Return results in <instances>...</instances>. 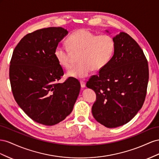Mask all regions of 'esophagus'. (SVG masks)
Returning <instances> with one entry per match:
<instances>
[{
	"instance_id": "1",
	"label": "esophagus",
	"mask_w": 159,
	"mask_h": 159,
	"mask_svg": "<svg viewBox=\"0 0 159 159\" xmlns=\"http://www.w3.org/2000/svg\"><path fill=\"white\" fill-rule=\"evenodd\" d=\"M80 86H81V88H84L85 87H86V84H85V83L84 82V81H83V80H81L80 82Z\"/></svg>"
}]
</instances>
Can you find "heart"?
I'll use <instances>...</instances> for the list:
<instances>
[{
	"instance_id": "obj_1",
	"label": "heart",
	"mask_w": 159,
	"mask_h": 159,
	"mask_svg": "<svg viewBox=\"0 0 159 159\" xmlns=\"http://www.w3.org/2000/svg\"><path fill=\"white\" fill-rule=\"evenodd\" d=\"M66 43L69 49L57 46L54 49V55L58 64L69 69L73 65L71 52H80V63L67 72L68 76L75 79H84L93 70L102 69L109 62L115 51V40L111 36H97L84 29L72 33L67 39Z\"/></svg>"
}]
</instances>
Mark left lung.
Masks as SVG:
<instances>
[{"label":"left lung","instance_id":"obj_1","mask_svg":"<svg viewBox=\"0 0 159 159\" xmlns=\"http://www.w3.org/2000/svg\"><path fill=\"white\" fill-rule=\"evenodd\" d=\"M112 38L115 51L111 61L87 83L97 94L93 115L107 128L124 125L137 114L148 81V62L137 43L123 32Z\"/></svg>","mask_w":159,"mask_h":159}]
</instances>
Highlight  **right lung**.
I'll list each match as a JSON object with an SVG mask.
<instances>
[{
	"label": "right lung",
	"instance_id": "obj_1",
	"mask_svg": "<svg viewBox=\"0 0 159 159\" xmlns=\"http://www.w3.org/2000/svg\"><path fill=\"white\" fill-rule=\"evenodd\" d=\"M68 33L62 27L37 30L25 36L12 53L9 76L13 96L31 119L44 125L65 119L80 93L77 80L57 83L64 72L54 52Z\"/></svg>",
	"mask_w": 159,
	"mask_h": 159
}]
</instances>
